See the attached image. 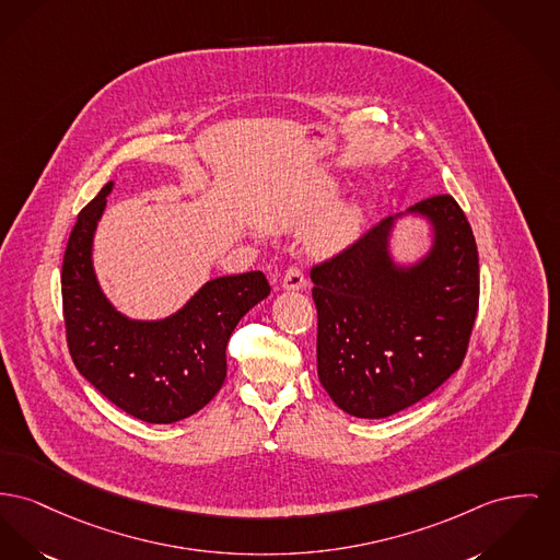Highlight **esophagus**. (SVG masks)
<instances>
[{"label":"esophagus","instance_id":"1","mask_svg":"<svg viewBox=\"0 0 560 560\" xmlns=\"http://www.w3.org/2000/svg\"><path fill=\"white\" fill-rule=\"evenodd\" d=\"M281 285H283V290H288V292L304 290V288H306V277H304V272H302L298 266H292V268L285 270Z\"/></svg>","mask_w":560,"mask_h":560}]
</instances>
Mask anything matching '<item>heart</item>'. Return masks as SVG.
<instances>
[{
  "label": "heart",
  "mask_w": 560,
  "mask_h": 560,
  "mask_svg": "<svg viewBox=\"0 0 560 560\" xmlns=\"http://www.w3.org/2000/svg\"><path fill=\"white\" fill-rule=\"evenodd\" d=\"M336 192L338 182L328 171H311L296 179L281 197L272 200V205L264 213V224L275 231L298 226L311 213H315L329 199L336 197ZM362 224L360 202L351 198L332 200L311 220L306 229V243L317 254H334L345 249L360 236Z\"/></svg>",
  "instance_id": "b5f03b06"
}]
</instances>
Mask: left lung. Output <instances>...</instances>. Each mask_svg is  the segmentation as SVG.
Masks as SVG:
<instances>
[{
    "label": "left lung",
    "instance_id": "left-lung-1",
    "mask_svg": "<svg viewBox=\"0 0 560 560\" xmlns=\"http://www.w3.org/2000/svg\"><path fill=\"white\" fill-rule=\"evenodd\" d=\"M430 224L429 254L397 265L394 222ZM471 226L448 195L385 218L358 243L313 266L317 374L351 417L385 419L435 392L463 363L478 313L480 275Z\"/></svg>",
    "mask_w": 560,
    "mask_h": 560
}]
</instances>
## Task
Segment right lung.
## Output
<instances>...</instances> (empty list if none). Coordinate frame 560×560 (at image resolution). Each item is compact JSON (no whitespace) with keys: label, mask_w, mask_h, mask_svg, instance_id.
<instances>
[{"label":"right lung","mask_w":560,"mask_h":560,"mask_svg":"<svg viewBox=\"0 0 560 560\" xmlns=\"http://www.w3.org/2000/svg\"><path fill=\"white\" fill-rule=\"evenodd\" d=\"M114 182L78 215L67 241L61 292L67 347L78 372L139 421L166 425L207 406L226 378V345L241 317L270 294L260 270L207 281L177 313L141 322L101 290L93 238Z\"/></svg>","instance_id":"add662e5"}]
</instances>
